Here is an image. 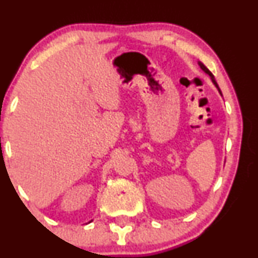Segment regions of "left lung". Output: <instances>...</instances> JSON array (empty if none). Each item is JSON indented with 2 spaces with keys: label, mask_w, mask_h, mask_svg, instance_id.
Returning <instances> with one entry per match:
<instances>
[{
  "label": "left lung",
  "mask_w": 258,
  "mask_h": 258,
  "mask_svg": "<svg viewBox=\"0 0 258 258\" xmlns=\"http://www.w3.org/2000/svg\"><path fill=\"white\" fill-rule=\"evenodd\" d=\"M199 65H200V68L201 69L204 70V72H205L207 75H210V78H211V80H212V82H214V85L216 86V87H217V90H218V92H220V94H222V92H221V90H220V87H218V85H217V82H216V80H215V76L212 75V73L210 72L209 69H207V68L205 67V65H204L203 63H201V61H199Z\"/></svg>",
  "instance_id": "obj_1"
}]
</instances>
